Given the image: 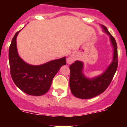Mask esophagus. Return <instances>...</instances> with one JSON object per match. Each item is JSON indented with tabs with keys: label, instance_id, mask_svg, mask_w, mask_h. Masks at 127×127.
Wrapping results in <instances>:
<instances>
[{
	"label": "esophagus",
	"instance_id": "esophagus-1",
	"mask_svg": "<svg viewBox=\"0 0 127 127\" xmlns=\"http://www.w3.org/2000/svg\"><path fill=\"white\" fill-rule=\"evenodd\" d=\"M75 60V58L73 57V56H70L69 57V58L67 59V62L69 64H70L72 62H74V61Z\"/></svg>",
	"mask_w": 127,
	"mask_h": 127
}]
</instances>
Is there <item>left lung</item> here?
Here are the masks:
<instances>
[{"label": "left lung", "instance_id": "obj_1", "mask_svg": "<svg viewBox=\"0 0 127 127\" xmlns=\"http://www.w3.org/2000/svg\"><path fill=\"white\" fill-rule=\"evenodd\" d=\"M104 32L110 37L112 46L114 48L113 59L111 64L104 73L94 78H87L83 73V63L75 61L70 65L69 85L72 94L75 97L83 99L95 97L103 93L110 85L118 67L117 44L105 26L101 25Z\"/></svg>", "mask_w": 127, "mask_h": 127}]
</instances>
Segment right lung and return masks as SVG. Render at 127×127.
Here are the masks:
<instances>
[{
	"label": "right lung",
	"instance_id": "1",
	"mask_svg": "<svg viewBox=\"0 0 127 127\" xmlns=\"http://www.w3.org/2000/svg\"><path fill=\"white\" fill-rule=\"evenodd\" d=\"M20 31L15 33L9 48L11 77L18 88L25 94L34 96L42 95L49 90L54 76L60 67L66 64L65 57L40 65L27 64L20 58L17 51L16 37Z\"/></svg>",
	"mask_w": 127,
	"mask_h": 127
}]
</instances>
